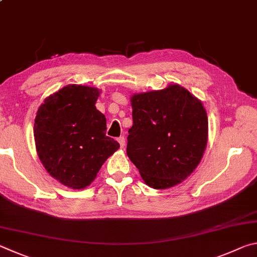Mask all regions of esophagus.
Masks as SVG:
<instances>
[{
  "label": "esophagus",
  "instance_id": "obj_1",
  "mask_svg": "<svg viewBox=\"0 0 257 257\" xmlns=\"http://www.w3.org/2000/svg\"><path fill=\"white\" fill-rule=\"evenodd\" d=\"M117 141H118L120 148H121V149H123V148L125 147V138L124 137H119L118 139H117Z\"/></svg>",
  "mask_w": 257,
  "mask_h": 257
}]
</instances>
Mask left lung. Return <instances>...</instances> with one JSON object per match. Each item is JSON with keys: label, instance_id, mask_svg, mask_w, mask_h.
I'll return each instance as SVG.
<instances>
[{"label": "left lung", "instance_id": "obj_1", "mask_svg": "<svg viewBox=\"0 0 257 257\" xmlns=\"http://www.w3.org/2000/svg\"><path fill=\"white\" fill-rule=\"evenodd\" d=\"M133 126L126 152L148 186L167 190L181 184L201 163L209 124L203 103L170 83L131 97Z\"/></svg>", "mask_w": 257, "mask_h": 257}]
</instances>
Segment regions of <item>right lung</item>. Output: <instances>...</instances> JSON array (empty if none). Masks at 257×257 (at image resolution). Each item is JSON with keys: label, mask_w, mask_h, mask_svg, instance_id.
<instances>
[{"label": "right lung", "mask_w": 257, "mask_h": 257, "mask_svg": "<svg viewBox=\"0 0 257 257\" xmlns=\"http://www.w3.org/2000/svg\"><path fill=\"white\" fill-rule=\"evenodd\" d=\"M100 90L67 84L45 99L34 124L36 151L47 173L73 190L91 184L118 150L106 137V117L96 108Z\"/></svg>", "instance_id": "add662e5"}]
</instances>
